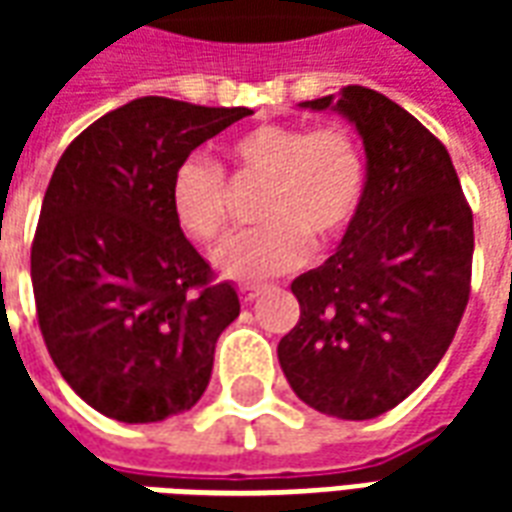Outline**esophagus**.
I'll return each mask as SVG.
<instances>
[{
  "label": "esophagus",
  "mask_w": 512,
  "mask_h": 512,
  "mask_svg": "<svg viewBox=\"0 0 512 512\" xmlns=\"http://www.w3.org/2000/svg\"><path fill=\"white\" fill-rule=\"evenodd\" d=\"M260 293H263V285H241V288H238V296H241L244 304H252Z\"/></svg>",
  "instance_id": "34e87169"
}]
</instances>
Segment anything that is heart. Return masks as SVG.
I'll return each instance as SVG.
<instances>
[{"label":"heart","mask_w":512,"mask_h":512,"mask_svg":"<svg viewBox=\"0 0 512 512\" xmlns=\"http://www.w3.org/2000/svg\"><path fill=\"white\" fill-rule=\"evenodd\" d=\"M235 183L266 180L255 230L224 241L213 263L224 277L257 282L301 266L315 246L340 241L359 216L367 158L348 126L263 123L227 145ZM169 213L183 235L213 244L227 230L230 189L213 161L189 156L169 178Z\"/></svg>","instance_id":"1"}]
</instances>
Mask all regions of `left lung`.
Masks as SVG:
<instances>
[{
	"label": "left lung",
	"instance_id": "8db88e82",
	"mask_svg": "<svg viewBox=\"0 0 512 512\" xmlns=\"http://www.w3.org/2000/svg\"><path fill=\"white\" fill-rule=\"evenodd\" d=\"M334 106L365 139L367 189L323 266L293 279L301 315L277 356L321 414L373 419L447 354L472 290L474 222L441 139L386 95L348 84Z\"/></svg>",
	"mask_w": 512,
	"mask_h": 512
}]
</instances>
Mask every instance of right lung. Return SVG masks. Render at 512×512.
<instances>
[{
	"label": "right lung",
	"instance_id": "add662e5",
	"mask_svg": "<svg viewBox=\"0 0 512 512\" xmlns=\"http://www.w3.org/2000/svg\"><path fill=\"white\" fill-rule=\"evenodd\" d=\"M246 115L147 95L98 117L54 167L29 257L35 312L62 378L104 417L161 422L211 381L241 301L180 233L167 191L194 147Z\"/></svg>",
	"mask_w": 512,
	"mask_h": 512
}]
</instances>
